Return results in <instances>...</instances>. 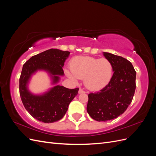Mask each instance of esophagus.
I'll return each mask as SVG.
<instances>
[{
    "mask_svg": "<svg viewBox=\"0 0 156 156\" xmlns=\"http://www.w3.org/2000/svg\"><path fill=\"white\" fill-rule=\"evenodd\" d=\"M84 93H86V92H84L83 89H81V88H80V89H79V94H84Z\"/></svg>",
    "mask_w": 156,
    "mask_h": 156,
    "instance_id": "esophagus-1",
    "label": "esophagus"
}]
</instances>
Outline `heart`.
Returning <instances> with one entry per match:
<instances>
[{"instance_id": "obj_1", "label": "heart", "mask_w": 156, "mask_h": 156, "mask_svg": "<svg viewBox=\"0 0 156 156\" xmlns=\"http://www.w3.org/2000/svg\"><path fill=\"white\" fill-rule=\"evenodd\" d=\"M71 72L66 71L68 77L74 82L83 78L84 86L96 91L105 88L112 77L113 68L110 60L91 56H77L69 64Z\"/></svg>"}]
</instances>
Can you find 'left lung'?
<instances>
[{"label": "left lung", "mask_w": 156, "mask_h": 156, "mask_svg": "<svg viewBox=\"0 0 156 156\" xmlns=\"http://www.w3.org/2000/svg\"><path fill=\"white\" fill-rule=\"evenodd\" d=\"M103 56L113 68L111 81L100 91L88 94L87 110L98 122L115 119L123 114L133 100L135 91L136 72L129 60L109 53Z\"/></svg>", "instance_id": "8db88e82"}]
</instances>
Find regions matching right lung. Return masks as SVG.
<instances>
[{
	"instance_id": "add662e5",
	"label": "right lung",
	"mask_w": 156,
	"mask_h": 156,
	"mask_svg": "<svg viewBox=\"0 0 156 156\" xmlns=\"http://www.w3.org/2000/svg\"><path fill=\"white\" fill-rule=\"evenodd\" d=\"M70 52L51 49L32 56L24 64L20 79V93L23 105L30 115L44 123L62 119L70 102L77 95L79 88L69 89L56 85L64 75L63 66ZM37 70H44L55 86L41 94H34L27 85L32 75Z\"/></svg>"
}]
</instances>
